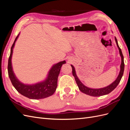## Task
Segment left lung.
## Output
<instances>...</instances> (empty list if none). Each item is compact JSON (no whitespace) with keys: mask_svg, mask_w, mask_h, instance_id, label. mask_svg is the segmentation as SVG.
Masks as SVG:
<instances>
[{"mask_svg":"<svg viewBox=\"0 0 130 130\" xmlns=\"http://www.w3.org/2000/svg\"><path fill=\"white\" fill-rule=\"evenodd\" d=\"M115 41L116 42L119 51V54L120 55L121 58V63L120 65V70L119 74L117 78L116 79V80L111 84L108 85V86H106L105 87L101 88H89L87 86H85L82 83L81 81L79 80V78L76 75V72H75V69L73 65H71L72 68V73L73 75L75 77V80L76 81V84L78 86V87L79 88L80 90L82 93H84L86 94H87L88 95H90L92 96H100L102 95H106V94H108L109 93H111L112 90L115 89L117 86L118 85L119 83L120 82L121 77L123 75V73L124 71V56L122 54L121 50L119 46L118 43V41L116 37H115Z\"/></svg>","mask_w":130,"mask_h":130,"instance_id":"1","label":"left lung"}]
</instances>
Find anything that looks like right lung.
Wrapping results in <instances>:
<instances>
[{
    "label": "right lung",
    "mask_w": 130,
    "mask_h": 130,
    "mask_svg": "<svg viewBox=\"0 0 130 130\" xmlns=\"http://www.w3.org/2000/svg\"><path fill=\"white\" fill-rule=\"evenodd\" d=\"M19 35V34L15 38L11 46L10 55L8 61L7 69L12 84L19 93L31 99H41L52 95L57 88L58 76L60 74L61 67L62 64L66 63V61H61L53 65L44 81L32 85L24 84L19 81L15 76L13 71L11 62L13 49Z\"/></svg>",
    "instance_id": "1"
}]
</instances>
